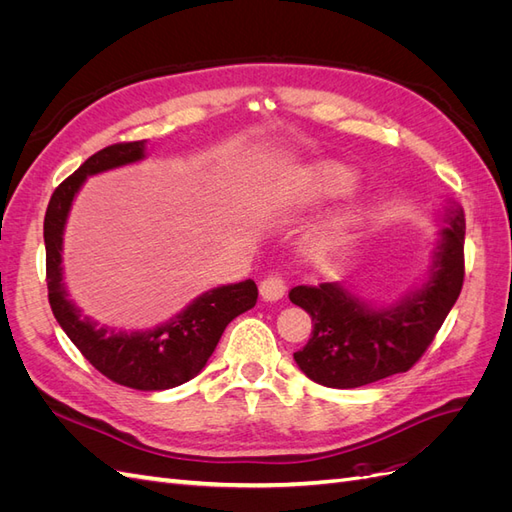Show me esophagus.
<instances>
[{
	"label": "esophagus",
	"instance_id": "esophagus-1",
	"mask_svg": "<svg viewBox=\"0 0 512 512\" xmlns=\"http://www.w3.org/2000/svg\"><path fill=\"white\" fill-rule=\"evenodd\" d=\"M260 294L265 301H277L286 294V282L282 275H267L265 280L260 282Z\"/></svg>",
	"mask_w": 512,
	"mask_h": 512
}]
</instances>
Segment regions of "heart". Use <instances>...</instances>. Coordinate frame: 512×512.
Returning <instances> with one entry per match:
<instances>
[{
    "label": "heart",
    "instance_id": "b5f03b06",
    "mask_svg": "<svg viewBox=\"0 0 512 512\" xmlns=\"http://www.w3.org/2000/svg\"><path fill=\"white\" fill-rule=\"evenodd\" d=\"M314 181L318 185V190L324 194H344V192L352 190L354 175L344 166L324 164L314 173ZM350 228H352L350 215H339V218L331 220L327 226L322 228L318 247L322 252H333V250H337V247L346 245L348 237H350Z\"/></svg>",
    "mask_w": 512,
    "mask_h": 512
}]
</instances>
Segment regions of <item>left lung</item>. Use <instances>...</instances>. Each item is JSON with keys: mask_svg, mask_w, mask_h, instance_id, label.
Instances as JSON below:
<instances>
[{"mask_svg": "<svg viewBox=\"0 0 512 512\" xmlns=\"http://www.w3.org/2000/svg\"><path fill=\"white\" fill-rule=\"evenodd\" d=\"M466 215L453 209L427 284L391 309H371L339 284L294 286L288 297L312 316V337L294 361L331 389H356L408 371L429 348L455 305L466 265Z\"/></svg>", "mask_w": 512, "mask_h": 512, "instance_id": "8db88e82", "label": "left lung"}]
</instances>
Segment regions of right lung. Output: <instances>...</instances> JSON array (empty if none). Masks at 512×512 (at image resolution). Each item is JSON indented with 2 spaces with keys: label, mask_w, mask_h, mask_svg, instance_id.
I'll return each instance as SVG.
<instances>
[{
  "label": "right lung",
  "mask_w": 512,
  "mask_h": 512,
  "mask_svg": "<svg viewBox=\"0 0 512 512\" xmlns=\"http://www.w3.org/2000/svg\"><path fill=\"white\" fill-rule=\"evenodd\" d=\"M143 158L145 141L108 145L57 185L44 215L46 288L59 327L102 376L136 391H164L192 380L205 367L228 322L256 305L258 288L252 280L213 288L149 331H115L81 316L61 284V237L70 205L87 175Z\"/></svg>",
  "instance_id": "obj_1"
}]
</instances>
